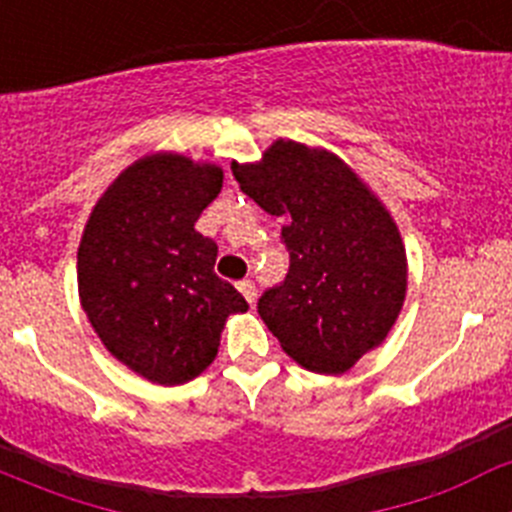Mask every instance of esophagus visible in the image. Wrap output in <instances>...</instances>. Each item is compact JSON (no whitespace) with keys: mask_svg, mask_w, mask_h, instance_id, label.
<instances>
[{"mask_svg":"<svg viewBox=\"0 0 512 512\" xmlns=\"http://www.w3.org/2000/svg\"><path fill=\"white\" fill-rule=\"evenodd\" d=\"M238 289H241V295L248 300V305H253V300H256V284L251 279H243V282H238Z\"/></svg>","mask_w":512,"mask_h":512,"instance_id":"obj_1","label":"esophagus"}]
</instances>
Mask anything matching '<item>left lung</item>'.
<instances>
[{"label":"left lung","instance_id":"obj_1","mask_svg":"<svg viewBox=\"0 0 512 512\" xmlns=\"http://www.w3.org/2000/svg\"><path fill=\"white\" fill-rule=\"evenodd\" d=\"M235 182L287 220L289 271L266 289L259 315L297 364L348 372L395 325L408 289V256L387 207L336 153L277 140Z\"/></svg>","mask_w":512,"mask_h":512}]
</instances>
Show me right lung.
<instances>
[{"mask_svg": "<svg viewBox=\"0 0 512 512\" xmlns=\"http://www.w3.org/2000/svg\"><path fill=\"white\" fill-rule=\"evenodd\" d=\"M220 189V166L153 153L107 187L81 235V307L104 348L153 384L205 372L228 315L248 310L215 274V241L194 230Z\"/></svg>", "mask_w": 512, "mask_h": 512, "instance_id": "obj_1", "label": "right lung"}]
</instances>
